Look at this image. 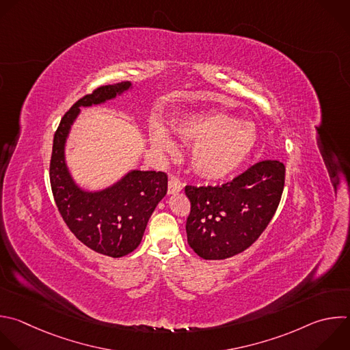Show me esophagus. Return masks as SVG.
Listing matches in <instances>:
<instances>
[{"label":"esophagus","mask_w":350,"mask_h":350,"mask_svg":"<svg viewBox=\"0 0 350 350\" xmlns=\"http://www.w3.org/2000/svg\"><path fill=\"white\" fill-rule=\"evenodd\" d=\"M181 189H183V184H181L177 178H170V180H169V187H167L169 195L178 193Z\"/></svg>","instance_id":"34e87169"}]
</instances>
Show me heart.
Masks as SVG:
<instances>
[{
    "mask_svg": "<svg viewBox=\"0 0 350 350\" xmlns=\"http://www.w3.org/2000/svg\"><path fill=\"white\" fill-rule=\"evenodd\" d=\"M173 131L184 144L192 146L189 162L193 172L210 181L237 173L249 161L258 142V131L253 122L239 121L222 111L187 113L174 121ZM151 142L159 151H176L170 132L162 125L152 128Z\"/></svg>",
    "mask_w": 350,
    "mask_h": 350,
    "instance_id": "b5f03b06",
    "label": "heart"
}]
</instances>
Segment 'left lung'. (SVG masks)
Segmentation results:
<instances>
[{
	"mask_svg": "<svg viewBox=\"0 0 350 350\" xmlns=\"http://www.w3.org/2000/svg\"><path fill=\"white\" fill-rule=\"evenodd\" d=\"M286 167L261 161L221 187H185L191 202L187 238L203 260H225L249 249L271 222L283 193Z\"/></svg>",
	"mask_w": 350,
	"mask_h": 350,
	"instance_id": "obj_1",
	"label": "left lung"
}]
</instances>
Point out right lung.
Returning <instances> with one entry per match:
<instances>
[{"label":"right lung","mask_w":350,"mask_h":350,"mask_svg":"<svg viewBox=\"0 0 350 350\" xmlns=\"http://www.w3.org/2000/svg\"><path fill=\"white\" fill-rule=\"evenodd\" d=\"M131 88V82L105 85L79 98L60 121L49 166L53 198L70 230L93 252L112 258L124 257L140 245L151 214L167 192V174L132 170L105 189L83 191L68 172L64 148L79 107L105 103Z\"/></svg>","instance_id":"obj_1"}]
</instances>
